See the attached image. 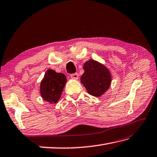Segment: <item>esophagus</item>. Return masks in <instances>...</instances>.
<instances>
[{"label": "esophagus", "mask_w": 157, "mask_h": 157, "mask_svg": "<svg viewBox=\"0 0 157 157\" xmlns=\"http://www.w3.org/2000/svg\"><path fill=\"white\" fill-rule=\"evenodd\" d=\"M70 77L72 79H75V80H77L78 78V73H75V74H72L70 75Z\"/></svg>", "instance_id": "1"}]
</instances>
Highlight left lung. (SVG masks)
Masks as SVG:
<instances>
[{"label": "left lung", "mask_w": 157, "mask_h": 157, "mask_svg": "<svg viewBox=\"0 0 157 157\" xmlns=\"http://www.w3.org/2000/svg\"><path fill=\"white\" fill-rule=\"evenodd\" d=\"M83 69L85 72L81 77V82L88 94L95 97L101 96L111 85L110 70L103 63L91 59L84 63Z\"/></svg>", "instance_id": "8db88e82"}]
</instances>
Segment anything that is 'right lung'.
Returning <instances> with one entry per match:
<instances>
[{
    "label": "right lung",
    "instance_id": "add662e5",
    "mask_svg": "<svg viewBox=\"0 0 157 157\" xmlns=\"http://www.w3.org/2000/svg\"><path fill=\"white\" fill-rule=\"evenodd\" d=\"M66 81V76L62 73H57L52 69L47 70L40 84V94L43 100L50 104H56L62 95Z\"/></svg>",
    "mask_w": 157,
    "mask_h": 157
}]
</instances>
